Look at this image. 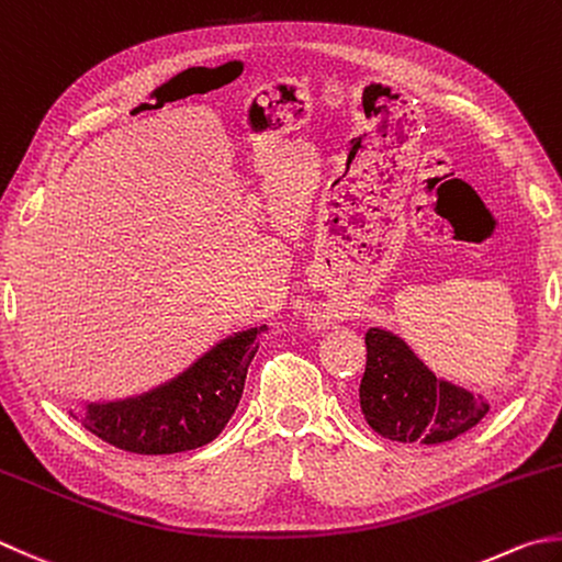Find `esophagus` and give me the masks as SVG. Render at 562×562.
Masks as SVG:
<instances>
[{
	"label": "esophagus",
	"instance_id": "1",
	"mask_svg": "<svg viewBox=\"0 0 562 562\" xmlns=\"http://www.w3.org/2000/svg\"><path fill=\"white\" fill-rule=\"evenodd\" d=\"M312 318H314V326L322 328V326H331V324L344 322V314L334 310V306H322V310H318Z\"/></svg>",
	"mask_w": 562,
	"mask_h": 562
}]
</instances>
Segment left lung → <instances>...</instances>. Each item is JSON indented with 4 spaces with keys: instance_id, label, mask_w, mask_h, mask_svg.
<instances>
[{
    "instance_id": "obj_1",
    "label": "left lung",
    "mask_w": 562,
    "mask_h": 562,
    "mask_svg": "<svg viewBox=\"0 0 562 562\" xmlns=\"http://www.w3.org/2000/svg\"><path fill=\"white\" fill-rule=\"evenodd\" d=\"M366 346L360 409L372 431L390 441L434 446L453 441L485 419V400L436 378L400 336L370 328Z\"/></svg>"
}]
</instances>
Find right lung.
Listing matches in <instances>:
<instances>
[{"mask_svg":"<svg viewBox=\"0 0 562 562\" xmlns=\"http://www.w3.org/2000/svg\"><path fill=\"white\" fill-rule=\"evenodd\" d=\"M266 331V324L238 331L156 390L128 400L92 402L85 406V416H72L87 431L128 453L170 456L202 448L234 416L258 350V334Z\"/></svg>","mask_w":562,"mask_h":562,"instance_id":"1","label":"right lung"}]
</instances>
